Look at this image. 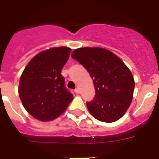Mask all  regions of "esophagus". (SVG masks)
Wrapping results in <instances>:
<instances>
[{
    "label": "esophagus",
    "mask_w": 159,
    "mask_h": 159,
    "mask_svg": "<svg viewBox=\"0 0 159 159\" xmlns=\"http://www.w3.org/2000/svg\"><path fill=\"white\" fill-rule=\"evenodd\" d=\"M74 92L77 93V94H78V93H80V90L79 88H76V89L74 90Z\"/></svg>",
    "instance_id": "esophagus-1"
}]
</instances>
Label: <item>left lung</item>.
I'll use <instances>...</instances> for the list:
<instances>
[{"label": "left lung", "mask_w": 159, "mask_h": 159, "mask_svg": "<svg viewBox=\"0 0 159 159\" xmlns=\"http://www.w3.org/2000/svg\"><path fill=\"white\" fill-rule=\"evenodd\" d=\"M89 72L93 80L96 94L87 102L90 113L103 122L118 120L130 105L134 89V80L123 61L102 48H80L72 53Z\"/></svg>", "instance_id": "8db88e82"}]
</instances>
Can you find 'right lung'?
Listing matches in <instances>:
<instances>
[{"label":"right lung","instance_id":"right-lung-1","mask_svg":"<svg viewBox=\"0 0 159 159\" xmlns=\"http://www.w3.org/2000/svg\"><path fill=\"white\" fill-rule=\"evenodd\" d=\"M70 53L71 48L67 47L41 52L30 61L21 75L20 98L26 111L39 120L56 119L73 99L61 74Z\"/></svg>","mask_w":159,"mask_h":159}]
</instances>
